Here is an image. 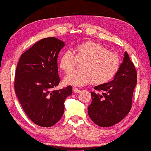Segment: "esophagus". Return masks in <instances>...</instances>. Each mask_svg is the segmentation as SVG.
<instances>
[{"label":"esophagus","mask_w":151,"mask_h":151,"mask_svg":"<svg viewBox=\"0 0 151 151\" xmlns=\"http://www.w3.org/2000/svg\"><path fill=\"white\" fill-rule=\"evenodd\" d=\"M73 91L75 93H80V91H81L80 90H78V89L77 88H76V87H73Z\"/></svg>","instance_id":"esophagus-1"}]
</instances>
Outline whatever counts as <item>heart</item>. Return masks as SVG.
Instances as JSON below:
<instances>
[{
	"label": "heart",
	"mask_w": 151,
	"mask_h": 151,
	"mask_svg": "<svg viewBox=\"0 0 151 151\" xmlns=\"http://www.w3.org/2000/svg\"><path fill=\"white\" fill-rule=\"evenodd\" d=\"M77 60H83L81 69L66 76L64 82L66 85L81 86L92 81L97 85H103L116 75L121 66V58L118 54L94 41L76 45L73 52L65 51L60 57V67L65 73H70Z\"/></svg>",
	"instance_id": "obj_1"
}]
</instances>
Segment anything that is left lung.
I'll use <instances>...</instances> for the list:
<instances>
[{
  "mask_svg": "<svg viewBox=\"0 0 151 151\" xmlns=\"http://www.w3.org/2000/svg\"><path fill=\"white\" fill-rule=\"evenodd\" d=\"M137 80L136 68L125 52L114 80L94 86L96 91L91 92L88 113L92 121L100 127H109L123 119L131 109Z\"/></svg>",
  "mask_w": 151,
  "mask_h": 151,
  "instance_id": "1",
  "label": "left lung"
}]
</instances>
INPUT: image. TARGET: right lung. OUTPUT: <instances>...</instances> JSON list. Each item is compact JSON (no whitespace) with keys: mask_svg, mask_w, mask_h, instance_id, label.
<instances>
[{"mask_svg":"<svg viewBox=\"0 0 151 151\" xmlns=\"http://www.w3.org/2000/svg\"><path fill=\"white\" fill-rule=\"evenodd\" d=\"M65 42L55 37L40 40L20 56L14 91L28 117L37 125L50 127L63 115L65 101L73 87L54 90L60 79L57 58Z\"/></svg>","mask_w":151,"mask_h":151,"instance_id":"1","label":"right lung"}]
</instances>
